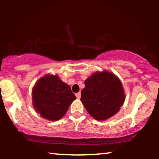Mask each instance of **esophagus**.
<instances>
[{
	"label": "esophagus",
	"mask_w": 159,
	"mask_h": 159,
	"mask_svg": "<svg viewBox=\"0 0 159 159\" xmlns=\"http://www.w3.org/2000/svg\"><path fill=\"white\" fill-rule=\"evenodd\" d=\"M75 95H76V97H77V99H80V98H81V93H76Z\"/></svg>",
	"instance_id": "1"
}]
</instances>
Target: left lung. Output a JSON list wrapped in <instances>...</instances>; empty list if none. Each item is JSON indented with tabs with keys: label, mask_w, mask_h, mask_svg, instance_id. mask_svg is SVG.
<instances>
[{
	"label": "left lung",
	"mask_w": 159,
	"mask_h": 159,
	"mask_svg": "<svg viewBox=\"0 0 159 159\" xmlns=\"http://www.w3.org/2000/svg\"><path fill=\"white\" fill-rule=\"evenodd\" d=\"M80 101L91 116L103 121L114 116L125 100L120 80L114 73L96 71L84 81Z\"/></svg>",
	"instance_id": "8db88e82"
}]
</instances>
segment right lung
Instances as JSON below:
<instances>
[{
  "label": "right lung",
  "instance_id": "add662e5",
  "mask_svg": "<svg viewBox=\"0 0 159 159\" xmlns=\"http://www.w3.org/2000/svg\"><path fill=\"white\" fill-rule=\"evenodd\" d=\"M32 105L40 116L50 121H58L66 114L76 99L70 86L57 75L48 74L40 78L32 88Z\"/></svg>",
  "mask_w": 159,
  "mask_h": 159
}]
</instances>
